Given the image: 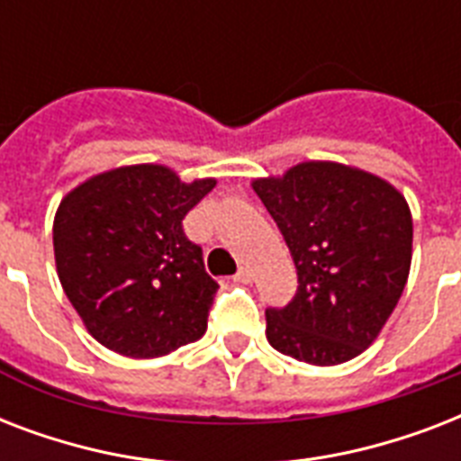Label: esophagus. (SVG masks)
<instances>
[{"label": "esophagus", "mask_w": 461, "mask_h": 461, "mask_svg": "<svg viewBox=\"0 0 461 461\" xmlns=\"http://www.w3.org/2000/svg\"><path fill=\"white\" fill-rule=\"evenodd\" d=\"M237 282H241V285H249V282H253V270L249 266H241L239 267L237 277H234Z\"/></svg>", "instance_id": "34e87169"}]
</instances>
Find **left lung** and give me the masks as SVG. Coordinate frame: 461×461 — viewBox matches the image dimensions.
I'll return each instance as SVG.
<instances>
[{
  "mask_svg": "<svg viewBox=\"0 0 461 461\" xmlns=\"http://www.w3.org/2000/svg\"><path fill=\"white\" fill-rule=\"evenodd\" d=\"M294 258L299 287L266 311V337L282 354L337 366L378 339L411 267V210L378 174L306 159L251 181Z\"/></svg>",
  "mask_w": 461,
  "mask_h": 461,
  "instance_id": "obj_1",
  "label": "left lung"
}]
</instances>
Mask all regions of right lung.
Wrapping results in <instances>:
<instances>
[{"instance_id": "obj_1", "label": "right lung", "mask_w": 461, "mask_h": 461, "mask_svg": "<svg viewBox=\"0 0 461 461\" xmlns=\"http://www.w3.org/2000/svg\"><path fill=\"white\" fill-rule=\"evenodd\" d=\"M217 179L124 165L81 181L52 224L61 289L86 330L129 358H158L205 335L217 282L181 220Z\"/></svg>"}]
</instances>
